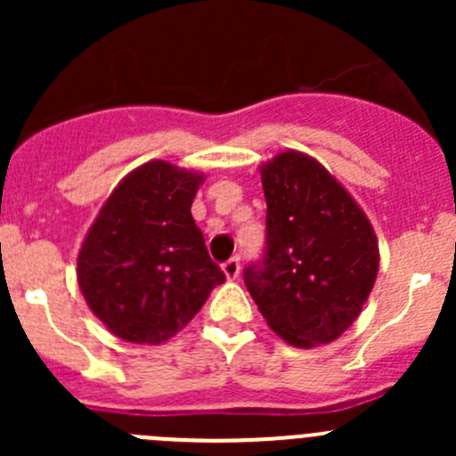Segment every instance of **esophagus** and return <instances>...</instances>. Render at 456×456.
Masks as SVG:
<instances>
[{
    "label": "esophagus",
    "instance_id": "1",
    "mask_svg": "<svg viewBox=\"0 0 456 456\" xmlns=\"http://www.w3.org/2000/svg\"><path fill=\"white\" fill-rule=\"evenodd\" d=\"M223 271L224 275H227V280H236L238 275H240V260H238V257H229L223 265Z\"/></svg>",
    "mask_w": 456,
    "mask_h": 456
}]
</instances>
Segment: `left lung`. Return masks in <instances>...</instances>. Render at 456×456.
Masks as SVG:
<instances>
[{
	"label": "left lung",
	"instance_id": "left-lung-1",
	"mask_svg": "<svg viewBox=\"0 0 456 456\" xmlns=\"http://www.w3.org/2000/svg\"><path fill=\"white\" fill-rule=\"evenodd\" d=\"M266 251L245 284L271 330L297 348L338 339L369 300L379 245L370 220L333 174L302 151L260 165Z\"/></svg>",
	"mask_w": 456,
	"mask_h": 456
}]
</instances>
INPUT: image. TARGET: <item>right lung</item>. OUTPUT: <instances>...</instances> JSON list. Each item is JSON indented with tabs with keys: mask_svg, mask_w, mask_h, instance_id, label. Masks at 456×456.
Wrapping results in <instances>:
<instances>
[{
	"mask_svg": "<svg viewBox=\"0 0 456 456\" xmlns=\"http://www.w3.org/2000/svg\"><path fill=\"white\" fill-rule=\"evenodd\" d=\"M202 181L205 174L150 160L114 187L86 233L77 280L117 338L167 342L224 282L191 216Z\"/></svg>",
	"mask_w": 456,
	"mask_h": 456,
	"instance_id": "right-lung-1",
	"label": "right lung"
}]
</instances>
